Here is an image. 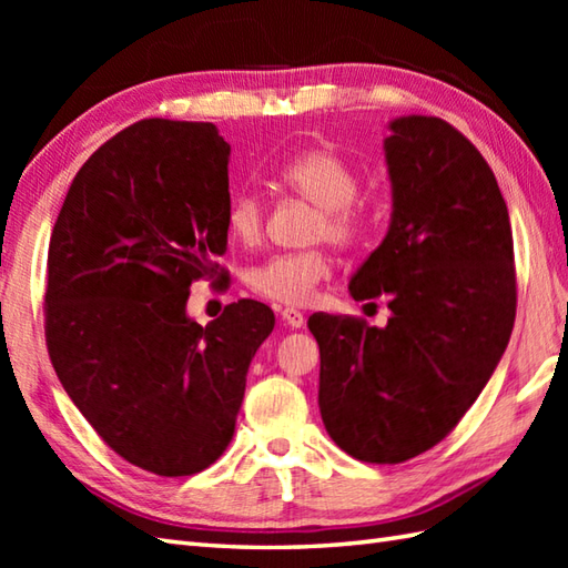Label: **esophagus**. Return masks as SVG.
Listing matches in <instances>:
<instances>
[{
    "label": "esophagus",
    "instance_id": "obj_1",
    "mask_svg": "<svg viewBox=\"0 0 568 568\" xmlns=\"http://www.w3.org/2000/svg\"><path fill=\"white\" fill-rule=\"evenodd\" d=\"M281 320H283V324H287V327H293V329H300L305 324V315L300 310H293V307H285V310H281Z\"/></svg>",
    "mask_w": 568,
    "mask_h": 568
}]
</instances>
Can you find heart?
<instances>
[{
  "mask_svg": "<svg viewBox=\"0 0 568 568\" xmlns=\"http://www.w3.org/2000/svg\"><path fill=\"white\" fill-rule=\"evenodd\" d=\"M281 183L300 197L320 207V236L332 241H352L366 224V214L356 204L358 173L356 168L327 149L297 153L281 168ZM226 232L236 244L253 246L263 232V200L256 192H236L226 207ZM332 263L322 251L277 253L246 273V283L256 295L277 305H307L317 285L329 275Z\"/></svg>",
  "mask_w": 568,
  "mask_h": 568,
  "instance_id": "1",
  "label": "heart"
}]
</instances>
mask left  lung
<instances>
[{"mask_svg":"<svg viewBox=\"0 0 568 568\" xmlns=\"http://www.w3.org/2000/svg\"><path fill=\"white\" fill-rule=\"evenodd\" d=\"M388 129L390 224L348 295H388L390 320L307 322L324 427L368 464L407 462L458 425L500 364L517 295L508 204L484 155L437 116H395Z\"/></svg>","mask_w":568,"mask_h":568,"instance_id":"1","label":"left lung"}]
</instances>
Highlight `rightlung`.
<instances>
[{
    "label": "right lung",
    "instance_id": "obj_1",
    "mask_svg": "<svg viewBox=\"0 0 568 568\" xmlns=\"http://www.w3.org/2000/svg\"><path fill=\"white\" fill-rule=\"evenodd\" d=\"M220 129L143 122L90 155L48 246L45 342L65 393L129 464L207 468L232 442L246 373L275 317L256 300L202 327L190 285L226 251Z\"/></svg>",
    "mask_w": 568,
    "mask_h": 568
}]
</instances>
